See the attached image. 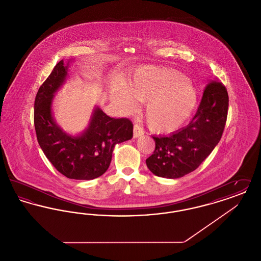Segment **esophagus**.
Returning a JSON list of instances; mask_svg holds the SVG:
<instances>
[{
	"instance_id": "34e87169",
	"label": "esophagus",
	"mask_w": 261,
	"mask_h": 261,
	"mask_svg": "<svg viewBox=\"0 0 261 261\" xmlns=\"http://www.w3.org/2000/svg\"><path fill=\"white\" fill-rule=\"evenodd\" d=\"M133 132H134V138H139V137L143 136L145 134L144 129L140 125L138 124L134 125Z\"/></svg>"
}]
</instances>
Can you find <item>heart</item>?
I'll return each mask as SVG.
<instances>
[{
	"instance_id": "1",
	"label": "heart",
	"mask_w": 261,
	"mask_h": 261,
	"mask_svg": "<svg viewBox=\"0 0 261 261\" xmlns=\"http://www.w3.org/2000/svg\"><path fill=\"white\" fill-rule=\"evenodd\" d=\"M112 97L126 113L136 111L137 100L147 101V123L158 133L172 132L181 127L198 103V93L186 76L155 66H143L124 84L114 83Z\"/></svg>"
}]
</instances>
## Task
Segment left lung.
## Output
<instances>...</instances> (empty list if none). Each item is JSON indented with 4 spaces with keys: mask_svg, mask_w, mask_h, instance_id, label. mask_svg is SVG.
Masks as SVG:
<instances>
[{
    "mask_svg": "<svg viewBox=\"0 0 261 261\" xmlns=\"http://www.w3.org/2000/svg\"><path fill=\"white\" fill-rule=\"evenodd\" d=\"M228 106L226 88L212 78L189 124L168 136L152 137L155 149L146 160L149 171L159 177L177 179L196 170L221 139Z\"/></svg>",
    "mask_w": 261,
    "mask_h": 261,
    "instance_id": "obj_1",
    "label": "left lung"
}]
</instances>
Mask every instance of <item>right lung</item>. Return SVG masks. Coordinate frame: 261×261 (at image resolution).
<instances>
[{"label": "right lung", "instance_id": "right-lung-1", "mask_svg": "<svg viewBox=\"0 0 261 261\" xmlns=\"http://www.w3.org/2000/svg\"><path fill=\"white\" fill-rule=\"evenodd\" d=\"M73 60H62L39 88L34 103V125L40 147L56 169L69 179L93 180L105 173L115 145L132 139L128 118H113L95 107L87 127L78 135L66 133L53 113L55 94L68 77Z\"/></svg>", "mask_w": 261, "mask_h": 261}]
</instances>
